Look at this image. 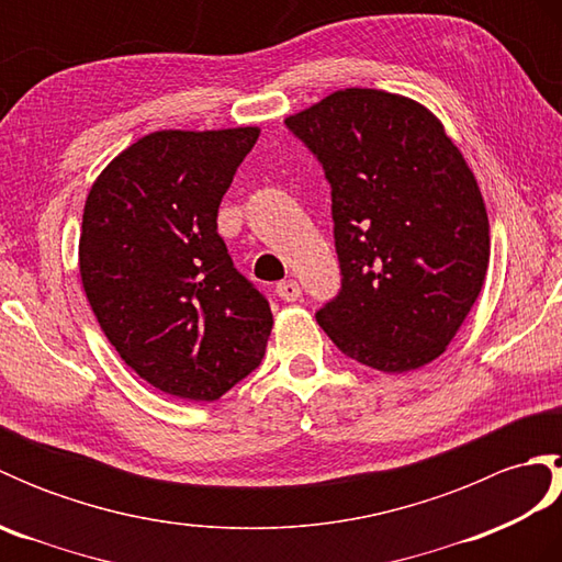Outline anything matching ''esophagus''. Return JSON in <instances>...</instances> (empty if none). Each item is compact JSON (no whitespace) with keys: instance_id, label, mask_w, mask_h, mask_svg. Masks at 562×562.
Returning <instances> with one entry per match:
<instances>
[{"instance_id":"34e87169","label":"esophagus","mask_w":562,"mask_h":562,"mask_svg":"<svg viewBox=\"0 0 562 562\" xmlns=\"http://www.w3.org/2000/svg\"><path fill=\"white\" fill-rule=\"evenodd\" d=\"M274 292H278L280 300H284V302H296L302 296V288H300V282H296V280H282V282H278V288H274Z\"/></svg>"}]
</instances>
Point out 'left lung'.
I'll use <instances>...</instances> for the list:
<instances>
[{"label":"left lung","mask_w":562,"mask_h":562,"mask_svg":"<svg viewBox=\"0 0 562 562\" xmlns=\"http://www.w3.org/2000/svg\"><path fill=\"white\" fill-rule=\"evenodd\" d=\"M284 123L330 183L342 288L316 314L342 355L379 372L447 350L483 290L491 224L439 117L379 89H342Z\"/></svg>","instance_id":"obj_1"}]
</instances>
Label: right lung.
Segmentation results:
<instances>
[{"instance_id": "1", "label": "right lung", "mask_w": 562, "mask_h": 562, "mask_svg": "<svg viewBox=\"0 0 562 562\" xmlns=\"http://www.w3.org/2000/svg\"><path fill=\"white\" fill-rule=\"evenodd\" d=\"M260 127L157 130L83 205L79 274L123 362L169 396L217 401L266 355L270 304L234 268L217 212Z\"/></svg>"}]
</instances>
